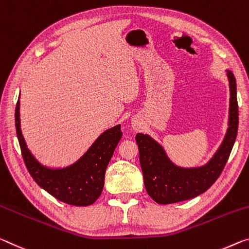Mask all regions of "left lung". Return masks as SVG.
I'll return each mask as SVG.
<instances>
[{"label":"left lung","mask_w":249,"mask_h":249,"mask_svg":"<svg viewBox=\"0 0 249 249\" xmlns=\"http://www.w3.org/2000/svg\"><path fill=\"white\" fill-rule=\"evenodd\" d=\"M230 81V122L226 136L213 159L202 167L181 168L173 164L164 148L151 136L136 134L140 163L143 172L144 185L148 195L159 204H173L206 192L222 174L234 146L238 129V103L236 78L227 71Z\"/></svg>","instance_id":"8db88e82"}]
</instances>
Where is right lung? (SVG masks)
Wrapping results in <instances>:
<instances>
[{
    "mask_svg": "<svg viewBox=\"0 0 249 249\" xmlns=\"http://www.w3.org/2000/svg\"><path fill=\"white\" fill-rule=\"evenodd\" d=\"M15 127L27 171L39 187L63 203L89 206L104 187L106 167L122 137L121 125L105 131L76 163L65 168H49L35 160L26 147L19 123V100L15 107Z\"/></svg>",
    "mask_w": 249,
    "mask_h": 249,
    "instance_id": "add662e5",
    "label": "right lung"
}]
</instances>
